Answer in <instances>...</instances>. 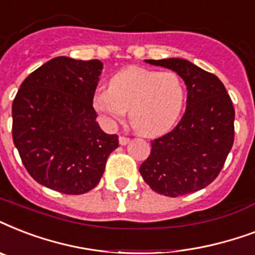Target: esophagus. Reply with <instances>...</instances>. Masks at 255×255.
Returning <instances> with one entry per match:
<instances>
[{
    "label": "esophagus",
    "mask_w": 255,
    "mask_h": 255,
    "mask_svg": "<svg viewBox=\"0 0 255 255\" xmlns=\"http://www.w3.org/2000/svg\"><path fill=\"white\" fill-rule=\"evenodd\" d=\"M119 143L120 145H126V144L129 143V137H127V136H120Z\"/></svg>",
    "instance_id": "obj_1"
}]
</instances>
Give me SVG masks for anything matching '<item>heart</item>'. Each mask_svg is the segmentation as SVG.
<instances>
[{
	"label": "heart",
	"instance_id": "heart-1",
	"mask_svg": "<svg viewBox=\"0 0 255 255\" xmlns=\"http://www.w3.org/2000/svg\"><path fill=\"white\" fill-rule=\"evenodd\" d=\"M185 86L173 71L131 66L120 70L108 90L96 92L94 108L108 126H115L129 111V123L148 137L167 133L177 123L185 103Z\"/></svg>",
	"mask_w": 255,
	"mask_h": 255
}]
</instances>
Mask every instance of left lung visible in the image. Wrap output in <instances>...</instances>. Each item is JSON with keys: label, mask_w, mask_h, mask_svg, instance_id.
I'll return each instance as SVG.
<instances>
[{"label": "left lung", "mask_w": 255, "mask_h": 255, "mask_svg": "<svg viewBox=\"0 0 255 255\" xmlns=\"http://www.w3.org/2000/svg\"><path fill=\"white\" fill-rule=\"evenodd\" d=\"M145 62L177 73L185 82L188 98L177 126L151 141V153L140 173L152 190L168 197L197 192L216 180L233 147V102L214 74L185 59Z\"/></svg>", "instance_id": "left-lung-1"}]
</instances>
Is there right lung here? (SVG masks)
Here are the masks:
<instances>
[{
	"label": "right lung",
	"mask_w": 255,
	"mask_h": 255,
	"mask_svg": "<svg viewBox=\"0 0 255 255\" xmlns=\"http://www.w3.org/2000/svg\"><path fill=\"white\" fill-rule=\"evenodd\" d=\"M103 63L57 57L22 82L13 100V141L29 174L65 194L94 189L119 147L92 107Z\"/></svg>",
	"instance_id": "obj_1"
}]
</instances>
